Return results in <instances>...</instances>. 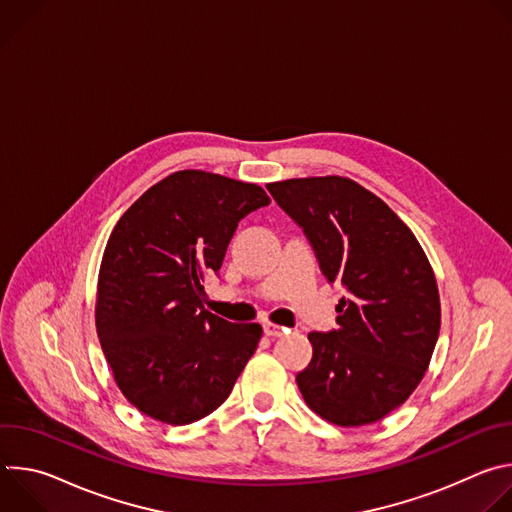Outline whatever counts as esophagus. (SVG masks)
<instances>
[{"instance_id":"1","label":"esophagus","mask_w":512,"mask_h":512,"mask_svg":"<svg viewBox=\"0 0 512 512\" xmlns=\"http://www.w3.org/2000/svg\"><path fill=\"white\" fill-rule=\"evenodd\" d=\"M263 332H265L267 336H281L283 332H287V328H283V326H279V324H273V322H265V324H263Z\"/></svg>"}]
</instances>
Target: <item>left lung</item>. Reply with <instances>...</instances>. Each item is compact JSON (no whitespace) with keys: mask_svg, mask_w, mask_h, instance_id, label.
Here are the masks:
<instances>
[{"mask_svg":"<svg viewBox=\"0 0 512 512\" xmlns=\"http://www.w3.org/2000/svg\"><path fill=\"white\" fill-rule=\"evenodd\" d=\"M304 229L326 279L344 285L338 328L310 332L314 354L296 383L308 407L340 427L369 425L421 383L440 336L433 269L401 218L350 178L267 184Z\"/></svg>","mask_w":512,"mask_h":512,"instance_id":"1","label":"left lung"}]
</instances>
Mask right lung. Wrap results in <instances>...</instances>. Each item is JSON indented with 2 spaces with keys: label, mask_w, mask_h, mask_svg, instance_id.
<instances>
[{
  "label": "right lung",
  "mask_w": 512,
  "mask_h": 512,
  "mask_svg": "<svg viewBox=\"0 0 512 512\" xmlns=\"http://www.w3.org/2000/svg\"><path fill=\"white\" fill-rule=\"evenodd\" d=\"M271 200L257 184L182 170L145 190L117 221L99 269L95 324L125 399L152 419L188 425L231 395L259 324L204 310L237 225Z\"/></svg>",
  "instance_id": "right-lung-1"
}]
</instances>
